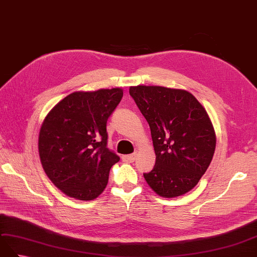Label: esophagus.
Wrapping results in <instances>:
<instances>
[{
  "mask_svg": "<svg viewBox=\"0 0 257 257\" xmlns=\"http://www.w3.org/2000/svg\"><path fill=\"white\" fill-rule=\"evenodd\" d=\"M136 158H137V154L136 153L128 154V156H122V160L126 161V162H129V163H133L134 161L136 160Z\"/></svg>",
  "mask_w": 257,
  "mask_h": 257,
  "instance_id": "obj_1",
  "label": "esophagus"
}]
</instances>
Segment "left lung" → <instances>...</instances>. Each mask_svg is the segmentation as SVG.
<instances>
[{
    "mask_svg": "<svg viewBox=\"0 0 257 257\" xmlns=\"http://www.w3.org/2000/svg\"><path fill=\"white\" fill-rule=\"evenodd\" d=\"M129 93L150 126L157 157L145 180L165 198L188 193L205 174L216 149V133L205 107L180 88L138 85L130 86Z\"/></svg>",
    "mask_w": 257,
    "mask_h": 257,
    "instance_id": "obj_1",
    "label": "left lung"
}]
</instances>
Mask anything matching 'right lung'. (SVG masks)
Returning a JSON list of instances; mask_svg holds the SVG:
<instances>
[{
	"label": "right lung",
	"instance_id": "obj_1",
	"mask_svg": "<svg viewBox=\"0 0 257 257\" xmlns=\"http://www.w3.org/2000/svg\"><path fill=\"white\" fill-rule=\"evenodd\" d=\"M122 88L74 92L53 107L41 123L38 151L47 176L57 188L79 200L104 192L119 157L107 148L106 123Z\"/></svg>",
	"mask_w": 257,
	"mask_h": 257
}]
</instances>
